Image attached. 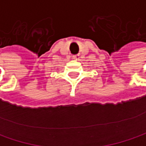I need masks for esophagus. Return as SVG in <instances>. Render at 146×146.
Wrapping results in <instances>:
<instances>
[{
  "mask_svg": "<svg viewBox=\"0 0 146 146\" xmlns=\"http://www.w3.org/2000/svg\"><path fill=\"white\" fill-rule=\"evenodd\" d=\"M73 60H79L80 57L78 54H76V55H73Z\"/></svg>",
  "mask_w": 146,
  "mask_h": 146,
  "instance_id": "34e87169",
  "label": "esophagus"
}]
</instances>
